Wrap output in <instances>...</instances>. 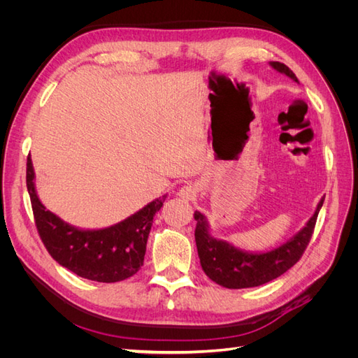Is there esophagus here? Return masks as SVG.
Listing matches in <instances>:
<instances>
[{
  "label": "esophagus",
  "instance_id": "obj_1",
  "mask_svg": "<svg viewBox=\"0 0 358 358\" xmlns=\"http://www.w3.org/2000/svg\"><path fill=\"white\" fill-rule=\"evenodd\" d=\"M197 196V188L192 185V183H187V185H183L180 189H179V197L187 200V201H191L196 199Z\"/></svg>",
  "mask_w": 358,
  "mask_h": 358
}]
</instances>
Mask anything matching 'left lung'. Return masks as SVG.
Wrapping results in <instances>:
<instances>
[{
    "label": "left lung",
    "mask_w": 358,
    "mask_h": 358,
    "mask_svg": "<svg viewBox=\"0 0 358 358\" xmlns=\"http://www.w3.org/2000/svg\"><path fill=\"white\" fill-rule=\"evenodd\" d=\"M270 67L287 76L292 82L299 83L296 74L285 64L270 61ZM324 197L317 204V209L308 220L305 227L278 248L264 252H252L234 246L233 243L216 239L212 236L209 221L201 212L194 213L196 225V243L200 257V264L213 282L230 289L251 288L263 285L276 279L288 268L294 266L310 241L317 216L322 208Z\"/></svg>",
    "instance_id": "left-lung-1"
}]
</instances>
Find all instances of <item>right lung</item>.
I'll return each instance as SVG.
<instances>
[{
  "instance_id": "add662e5",
  "label": "right lung",
  "mask_w": 358,
  "mask_h": 358,
  "mask_svg": "<svg viewBox=\"0 0 358 358\" xmlns=\"http://www.w3.org/2000/svg\"><path fill=\"white\" fill-rule=\"evenodd\" d=\"M27 188L38 234L52 258L78 276L106 284L133 276L143 266L154 216L167 199V194L155 199L106 229H80L61 220L40 201L31 155L27 161Z\"/></svg>"
}]
</instances>
